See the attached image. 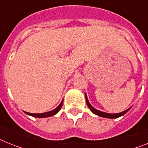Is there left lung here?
<instances>
[{
	"instance_id": "obj_1",
	"label": "left lung",
	"mask_w": 148,
	"mask_h": 148,
	"mask_svg": "<svg viewBox=\"0 0 148 148\" xmlns=\"http://www.w3.org/2000/svg\"><path fill=\"white\" fill-rule=\"evenodd\" d=\"M85 100H86V103H87L88 107L90 109V110L95 114V115L99 116L101 117H103V118H108V119H116V118H119V117L125 115V113L129 110L131 109V107L129 108V109L125 110V111H123V112H121V113H105V112H102L101 110H98L95 109V107L91 104V103H89L87 95L85 93Z\"/></svg>"
}]
</instances>
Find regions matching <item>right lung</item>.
I'll return each instance as SVG.
<instances>
[{"label":"right lung","mask_w":148,"mask_h":148,"mask_svg":"<svg viewBox=\"0 0 148 148\" xmlns=\"http://www.w3.org/2000/svg\"><path fill=\"white\" fill-rule=\"evenodd\" d=\"M63 100H62L61 101V103L58 105V107H56L54 110H53L49 111V112H46V113H28V112H25V114H27V115L32 116L34 117H37V118H45V117H50L52 116L55 115V114H57L58 112L60 111V110L61 109V107L63 106Z\"/></svg>","instance_id":"add662e5"}]
</instances>
